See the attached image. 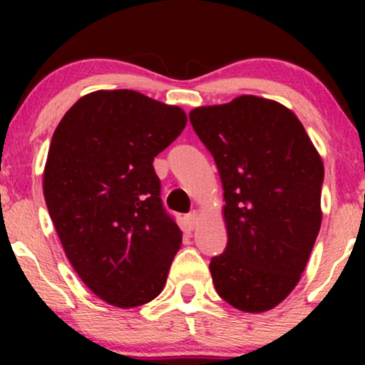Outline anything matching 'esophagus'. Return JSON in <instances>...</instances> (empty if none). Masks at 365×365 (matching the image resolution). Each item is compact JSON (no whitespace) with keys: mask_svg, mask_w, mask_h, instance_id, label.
I'll use <instances>...</instances> for the list:
<instances>
[{"mask_svg":"<svg viewBox=\"0 0 365 365\" xmlns=\"http://www.w3.org/2000/svg\"><path fill=\"white\" fill-rule=\"evenodd\" d=\"M197 221H199V212L197 211H192V212L186 214V222H187V226L191 227V229H194V227L197 226Z\"/></svg>","mask_w":365,"mask_h":365,"instance_id":"34e87169","label":"esophagus"}]
</instances>
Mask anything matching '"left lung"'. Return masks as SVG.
I'll use <instances>...</instances> for the list:
<instances>
[{
    "instance_id": "1",
    "label": "left lung",
    "mask_w": 365,
    "mask_h": 365,
    "mask_svg": "<svg viewBox=\"0 0 365 365\" xmlns=\"http://www.w3.org/2000/svg\"><path fill=\"white\" fill-rule=\"evenodd\" d=\"M224 189L226 251L214 287L244 312H264L297 286L321 229L324 164L302 123L281 103L244 94L189 113Z\"/></svg>"
}]
</instances>
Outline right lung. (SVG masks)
Wrapping results in <instances>:
<instances>
[{"mask_svg": "<svg viewBox=\"0 0 365 365\" xmlns=\"http://www.w3.org/2000/svg\"><path fill=\"white\" fill-rule=\"evenodd\" d=\"M186 113L131 89L89 93L49 144L43 192L66 257L113 306L161 294L182 232L163 207L153 161L186 126Z\"/></svg>", "mask_w": 365, "mask_h": 365, "instance_id": "obj_1", "label": "right lung"}]
</instances>
